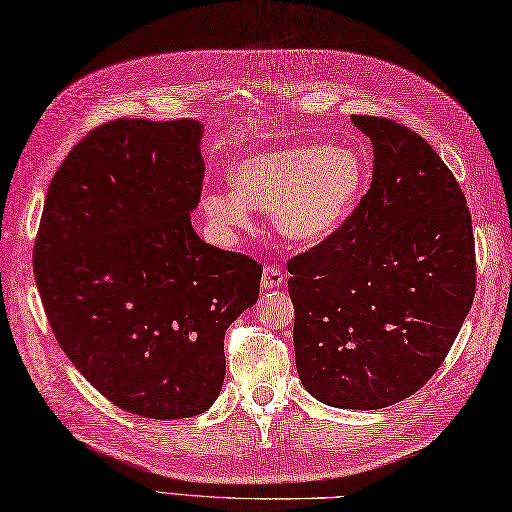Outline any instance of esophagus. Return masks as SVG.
Segmentation results:
<instances>
[{
    "label": "esophagus",
    "mask_w": 512,
    "mask_h": 512,
    "mask_svg": "<svg viewBox=\"0 0 512 512\" xmlns=\"http://www.w3.org/2000/svg\"><path fill=\"white\" fill-rule=\"evenodd\" d=\"M282 282H284V273L278 265H267L263 269V280H260V284H263L265 291L278 289V286H282Z\"/></svg>",
    "instance_id": "obj_1"
}]
</instances>
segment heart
I'll return each instance as SVG.
<instances>
[{
    "mask_svg": "<svg viewBox=\"0 0 512 512\" xmlns=\"http://www.w3.org/2000/svg\"><path fill=\"white\" fill-rule=\"evenodd\" d=\"M232 191H206L202 210L223 234L252 226V208L271 210L289 241L315 245L354 213L367 180V160L345 143H299L260 149L230 169Z\"/></svg>",
    "mask_w": 512,
    "mask_h": 512,
    "instance_id": "heart-1",
    "label": "heart"
}]
</instances>
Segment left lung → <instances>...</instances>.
<instances>
[{
	"instance_id": "left-lung-1",
	"label": "left lung",
	"mask_w": 512,
	"mask_h": 512,
	"mask_svg": "<svg viewBox=\"0 0 512 512\" xmlns=\"http://www.w3.org/2000/svg\"><path fill=\"white\" fill-rule=\"evenodd\" d=\"M373 182L354 215L289 260L295 365L334 408L376 410L426 384L473 304L467 199L441 156L400 123L354 115Z\"/></svg>"
}]
</instances>
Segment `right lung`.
Instances as JSON below:
<instances>
[{
    "instance_id": "right-lung-1",
    "label": "right lung",
    "mask_w": 512,
    "mask_h": 512,
    "mask_svg": "<svg viewBox=\"0 0 512 512\" xmlns=\"http://www.w3.org/2000/svg\"><path fill=\"white\" fill-rule=\"evenodd\" d=\"M204 126L117 119L49 182L34 276L62 352L106 400L149 419L204 413L226 378L223 336L263 269L199 239Z\"/></svg>"
}]
</instances>
